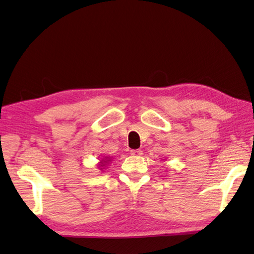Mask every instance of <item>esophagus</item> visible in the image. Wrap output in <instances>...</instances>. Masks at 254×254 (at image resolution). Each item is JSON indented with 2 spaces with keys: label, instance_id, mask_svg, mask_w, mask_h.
Masks as SVG:
<instances>
[{
  "label": "esophagus",
  "instance_id": "obj_1",
  "mask_svg": "<svg viewBox=\"0 0 254 254\" xmlns=\"http://www.w3.org/2000/svg\"><path fill=\"white\" fill-rule=\"evenodd\" d=\"M130 154L132 156H141L142 155V151L141 150H131Z\"/></svg>",
  "mask_w": 254,
  "mask_h": 254
}]
</instances>
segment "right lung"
Masks as SVG:
<instances>
[{"label":"right lung","mask_w":254,"mask_h":254,"mask_svg":"<svg viewBox=\"0 0 254 254\" xmlns=\"http://www.w3.org/2000/svg\"><path fill=\"white\" fill-rule=\"evenodd\" d=\"M109 161H111L109 158H106V159H102L101 161H100V164H99V167H103L104 165H106V163H108ZM100 169H102V168H100Z\"/></svg>","instance_id":"1"}]
</instances>
